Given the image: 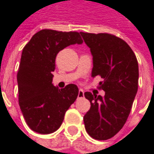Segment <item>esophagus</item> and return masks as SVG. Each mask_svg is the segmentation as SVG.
<instances>
[{
	"mask_svg": "<svg viewBox=\"0 0 154 154\" xmlns=\"http://www.w3.org/2000/svg\"><path fill=\"white\" fill-rule=\"evenodd\" d=\"M84 97V92L83 90H78V95H77V98H83Z\"/></svg>",
	"mask_w": 154,
	"mask_h": 154,
	"instance_id": "34e87169",
	"label": "esophagus"
}]
</instances>
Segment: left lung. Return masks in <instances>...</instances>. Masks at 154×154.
I'll return each instance as SVG.
<instances>
[{
	"label": "left lung",
	"mask_w": 154,
	"mask_h": 154,
	"mask_svg": "<svg viewBox=\"0 0 154 154\" xmlns=\"http://www.w3.org/2000/svg\"><path fill=\"white\" fill-rule=\"evenodd\" d=\"M93 56L92 77L100 76L99 89L105 96L85 92L90 109L84 116L91 137L109 140L122 128L129 116L138 90L137 58L123 39L109 33L80 32Z\"/></svg>",
	"instance_id": "8db88e82"
}]
</instances>
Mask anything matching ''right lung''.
Here are the masks:
<instances>
[{
	"instance_id": "add662e5",
	"label": "right lung",
	"mask_w": 154,
	"mask_h": 154,
	"mask_svg": "<svg viewBox=\"0 0 154 154\" xmlns=\"http://www.w3.org/2000/svg\"><path fill=\"white\" fill-rule=\"evenodd\" d=\"M77 32L44 29L36 32L22 51L17 73L19 104L31 129L47 134L59 128L65 112L78 95L76 84L59 90L52 84L57 54L70 45L82 44Z\"/></svg>"
}]
</instances>
